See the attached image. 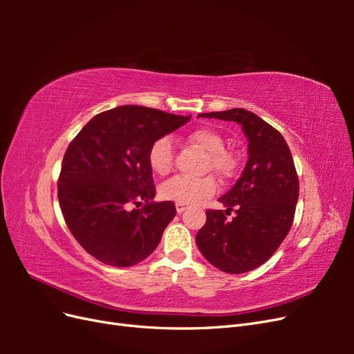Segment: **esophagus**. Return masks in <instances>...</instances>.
Here are the masks:
<instances>
[{"label": "esophagus", "instance_id": "obj_1", "mask_svg": "<svg viewBox=\"0 0 354 354\" xmlns=\"http://www.w3.org/2000/svg\"><path fill=\"white\" fill-rule=\"evenodd\" d=\"M176 209H177L178 214H181V212L187 209V207L185 205V203H178V202H177V203H176Z\"/></svg>", "mask_w": 354, "mask_h": 354}]
</instances>
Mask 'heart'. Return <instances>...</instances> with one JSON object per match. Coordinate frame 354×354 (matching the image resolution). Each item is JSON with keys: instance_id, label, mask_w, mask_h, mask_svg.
<instances>
[{"instance_id": "b5f03b06", "label": "heart", "mask_w": 354, "mask_h": 354, "mask_svg": "<svg viewBox=\"0 0 354 354\" xmlns=\"http://www.w3.org/2000/svg\"><path fill=\"white\" fill-rule=\"evenodd\" d=\"M187 142L198 146L207 152L205 168L212 169L221 177H227L234 169V158L224 151V138L209 127H199L187 136ZM149 167L159 176L168 174L173 168V143L168 136L159 137L152 143L147 153ZM217 185L212 177L192 178L186 176H176L159 187V195L165 201H174L178 203H198L203 198L214 195Z\"/></svg>"}]
</instances>
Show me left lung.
I'll use <instances>...</instances> for the list:
<instances>
[{"mask_svg": "<svg viewBox=\"0 0 354 354\" xmlns=\"http://www.w3.org/2000/svg\"><path fill=\"white\" fill-rule=\"evenodd\" d=\"M238 122L248 138V160L234 186L218 201L226 207L208 209L198 234L202 255L217 269L246 273L266 263L292 226L299 183L291 151L282 134L260 116L241 108L199 113ZM233 210L235 217L227 220Z\"/></svg>", "mask_w": 354, "mask_h": 354, "instance_id": "left-lung-1", "label": "left lung"}]
</instances>
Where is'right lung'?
<instances>
[{"label": "right lung", "instance_id": "obj_1", "mask_svg": "<svg viewBox=\"0 0 354 354\" xmlns=\"http://www.w3.org/2000/svg\"><path fill=\"white\" fill-rule=\"evenodd\" d=\"M189 120L118 106L95 115L71 142L57 181L59 203L73 238L94 259L130 267L155 251L177 211L174 202L152 201L147 153L156 138Z\"/></svg>", "mask_w": 354, "mask_h": 354}]
</instances>
